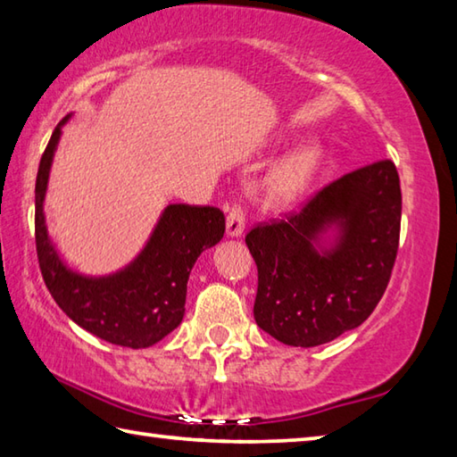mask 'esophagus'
I'll return each instance as SVG.
<instances>
[{"mask_svg":"<svg viewBox=\"0 0 457 457\" xmlns=\"http://www.w3.org/2000/svg\"><path fill=\"white\" fill-rule=\"evenodd\" d=\"M245 228V210L242 204H231L228 210V223H226V234L228 237L242 236Z\"/></svg>","mask_w":457,"mask_h":457,"instance_id":"1","label":"esophagus"}]
</instances>
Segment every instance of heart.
Returning <instances> with one entry per match:
<instances>
[{
    "instance_id": "b5f03b06",
    "label": "heart",
    "mask_w": 457,
    "mask_h": 457,
    "mask_svg": "<svg viewBox=\"0 0 457 457\" xmlns=\"http://www.w3.org/2000/svg\"><path fill=\"white\" fill-rule=\"evenodd\" d=\"M321 152L315 145H303L289 154L265 181V195L270 204L284 205L294 202L310 186L312 178L320 168Z\"/></svg>"
}]
</instances>
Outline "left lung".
Listing matches in <instances>:
<instances>
[{
	"label": "left lung",
	"mask_w": 457,
	"mask_h": 457,
	"mask_svg": "<svg viewBox=\"0 0 457 457\" xmlns=\"http://www.w3.org/2000/svg\"><path fill=\"white\" fill-rule=\"evenodd\" d=\"M402 189L392 160L345 173L284 220L257 223L245 244L257 265L255 323L295 347L328 344L361 326L384 295L400 245ZM339 225L338 245L312 242Z\"/></svg>",
	"instance_id": "obj_1"
}]
</instances>
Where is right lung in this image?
<instances>
[{"label": "right lung", "mask_w": 457, "mask_h": 457, "mask_svg": "<svg viewBox=\"0 0 457 457\" xmlns=\"http://www.w3.org/2000/svg\"><path fill=\"white\" fill-rule=\"evenodd\" d=\"M65 118L41 155L36 179V250L49 294L68 318L105 342L149 347L176 329L186 313L187 279L205 247L223 237L226 218L212 205L171 204L152 237L126 270L86 278L68 270L49 242L44 195Z\"/></svg>", "instance_id": "1"}]
</instances>
